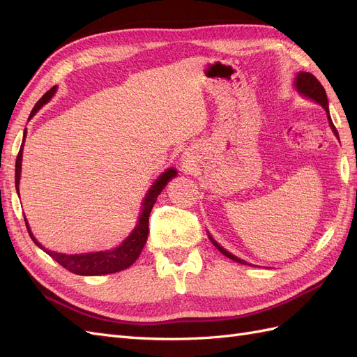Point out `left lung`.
Masks as SVG:
<instances>
[{"label": "left lung", "instance_id": "obj_1", "mask_svg": "<svg viewBox=\"0 0 357 357\" xmlns=\"http://www.w3.org/2000/svg\"><path fill=\"white\" fill-rule=\"evenodd\" d=\"M295 84H296V89H298L302 95H305V96H308V98L314 100L316 102H319V104L323 107V109L326 110V113H328V121H329V125H331V128H332V131H333L335 135L338 137L337 128H335V125H333V122H332V119H331V114H329L326 91H325V88H323V86H321V83H320L311 73H299V74L296 75ZM210 240L213 241V244H214L215 247H218V250H220L226 257H229V259H232V261L238 262V264H244V265L247 264L245 261H243V259H238L236 256L231 255L229 252H226L222 245H219L218 243H215V241L211 238V236H210Z\"/></svg>", "mask_w": 357, "mask_h": 357}]
</instances>
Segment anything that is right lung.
<instances>
[{"instance_id":"1","label":"right lung","mask_w":357,"mask_h":357,"mask_svg":"<svg viewBox=\"0 0 357 357\" xmlns=\"http://www.w3.org/2000/svg\"><path fill=\"white\" fill-rule=\"evenodd\" d=\"M56 91V86H53L52 89H49L45 95L41 96L38 100V102L34 105L32 109L29 119L34 116L43 105H45ZM26 134V132H25ZM25 142V137H24ZM22 150H24V143L20 146V150L16 158V171H15V181H16V189L19 193V180H20V167H22ZM177 176V171L174 168L167 169L164 174H162L155 185L152 186V189L149 190V193L146 195L144 201H143V208H142V214H139L138 223L135 226V229L132 231V234L128 236L125 240V243L122 245L116 247L114 250H109V252H96V253H84V255H62V253H55L46 250L36 238L34 235L29 232L32 241H34L40 248H43L50 257L55 259V261L62 265L66 269H68L70 273L79 274V275H101V274H112V273H117L122 271V269L131 266L142 253L143 247L147 241V235H149V215L150 211H152L153 205L159 197V193L162 192L167 186V183ZM26 222V220H25ZM28 228V223H26ZM29 229V228H28Z\"/></svg>"}]
</instances>
